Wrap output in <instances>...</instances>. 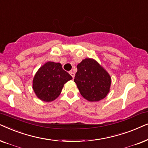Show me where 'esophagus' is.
I'll list each match as a JSON object with an SVG mask.
<instances>
[{
	"mask_svg": "<svg viewBox=\"0 0 148 148\" xmlns=\"http://www.w3.org/2000/svg\"><path fill=\"white\" fill-rule=\"evenodd\" d=\"M70 74L71 76H72V77L74 78V73L73 72H70Z\"/></svg>",
	"mask_w": 148,
	"mask_h": 148,
	"instance_id": "esophagus-1",
	"label": "esophagus"
}]
</instances>
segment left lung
I'll use <instances>...</instances> for the list:
<instances>
[{
	"label": "left lung",
	"mask_w": 148,
	"mask_h": 148,
	"mask_svg": "<svg viewBox=\"0 0 148 148\" xmlns=\"http://www.w3.org/2000/svg\"><path fill=\"white\" fill-rule=\"evenodd\" d=\"M74 82L80 94L90 101L103 99L110 91L111 78L92 59H85L77 66Z\"/></svg>",
	"instance_id": "obj_1"
}]
</instances>
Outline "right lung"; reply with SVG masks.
Wrapping results in <instances>:
<instances>
[{"label": "right lung", "instance_id": "right-lung-1", "mask_svg": "<svg viewBox=\"0 0 148 148\" xmlns=\"http://www.w3.org/2000/svg\"><path fill=\"white\" fill-rule=\"evenodd\" d=\"M72 79L60 63L49 62L40 67L33 80V89L39 99L52 101L60 95L64 84Z\"/></svg>", "mask_w": 148, "mask_h": 148}]
</instances>
